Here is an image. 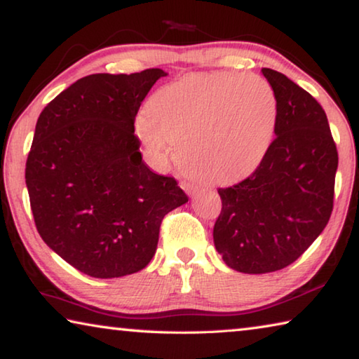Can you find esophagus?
Wrapping results in <instances>:
<instances>
[{
	"label": "esophagus",
	"instance_id": "obj_1",
	"mask_svg": "<svg viewBox=\"0 0 359 359\" xmlns=\"http://www.w3.org/2000/svg\"><path fill=\"white\" fill-rule=\"evenodd\" d=\"M182 188H184V190H185L187 193H190V194H194V193H196V191L199 190L198 185L190 184V182H182Z\"/></svg>",
	"mask_w": 359,
	"mask_h": 359
}]
</instances>
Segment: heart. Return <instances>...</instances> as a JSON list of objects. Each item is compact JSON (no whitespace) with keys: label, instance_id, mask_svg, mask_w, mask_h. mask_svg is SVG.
Returning a JSON list of instances; mask_svg holds the SVG:
<instances>
[{"label":"heart","instance_id":"heart-1","mask_svg":"<svg viewBox=\"0 0 359 359\" xmlns=\"http://www.w3.org/2000/svg\"><path fill=\"white\" fill-rule=\"evenodd\" d=\"M278 104L258 76L217 72L168 83L135 120L150 158L177 155L188 172L224 184L244 177L263 160L274 137Z\"/></svg>","mask_w":359,"mask_h":359}]
</instances>
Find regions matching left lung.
I'll return each instance as SVG.
<instances>
[{
  "label": "left lung",
  "mask_w": 359,
  "mask_h": 359,
  "mask_svg": "<svg viewBox=\"0 0 359 359\" xmlns=\"http://www.w3.org/2000/svg\"><path fill=\"white\" fill-rule=\"evenodd\" d=\"M274 90L276 137L252 175L218 188L217 252L244 274L280 271L312 245L330 222L337 149L323 107L274 69H261Z\"/></svg>",
  "instance_id": "1"
}]
</instances>
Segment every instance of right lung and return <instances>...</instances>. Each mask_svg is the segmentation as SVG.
Segmentation results:
<instances>
[{
	"label": "right lung",
	"instance_id": "1",
	"mask_svg": "<svg viewBox=\"0 0 359 359\" xmlns=\"http://www.w3.org/2000/svg\"><path fill=\"white\" fill-rule=\"evenodd\" d=\"M163 69L79 79L41 112L25 179L42 241L77 271L123 277L154 258L163 218L188 196L150 171L135 118Z\"/></svg>",
	"mask_w": 359,
	"mask_h": 359
}]
</instances>
